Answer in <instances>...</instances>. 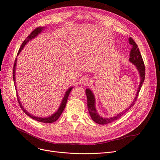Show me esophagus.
Instances as JSON below:
<instances>
[{"label": "esophagus", "mask_w": 160, "mask_h": 160, "mask_svg": "<svg viewBox=\"0 0 160 160\" xmlns=\"http://www.w3.org/2000/svg\"><path fill=\"white\" fill-rule=\"evenodd\" d=\"M89 81H89V79H88V78H85V79H83V80H82V83L86 85V84H88V83Z\"/></svg>", "instance_id": "esophagus-1"}]
</instances>
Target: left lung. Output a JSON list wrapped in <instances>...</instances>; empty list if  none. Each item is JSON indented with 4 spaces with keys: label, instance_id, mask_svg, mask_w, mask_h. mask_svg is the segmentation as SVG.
<instances>
[{
    "label": "left lung",
    "instance_id": "obj_1",
    "mask_svg": "<svg viewBox=\"0 0 160 160\" xmlns=\"http://www.w3.org/2000/svg\"><path fill=\"white\" fill-rule=\"evenodd\" d=\"M129 44H131V49L130 50V55H129L130 56L129 61L136 66L140 75V83L138 88V91L136 95V97L135 100H134L132 104L128 108H127L124 112L119 113L116 116H115L113 118L106 119V118H103L100 117L97 113V110L95 109V102H94L95 100H94V95L89 89H86V94L87 97V106H88V110L89 113L91 115L92 119L94 121V122L97 123L98 124L106 125V124L110 123L112 122V121L119 119L121 116H122L125 112L128 111V110H129L131 107H132L136 102V100H137V98H138V93L144 82V81L145 79V66H144L143 59L142 58L141 54H140L139 49L138 48V46L137 43L135 42V41H134L131 37L129 38Z\"/></svg>",
    "mask_w": 160,
    "mask_h": 160
}]
</instances>
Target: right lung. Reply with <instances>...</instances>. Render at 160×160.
I'll list each match as a JSON object with an SVG mask.
<instances>
[{
  "mask_svg": "<svg viewBox=\"0 0 160 160\" xmlns=\"http://www.w3.org/2000/svg\"><path fill=\"white\" fill-rule=\"evenodd\" d=\"M44 28H41V27H38L37 28H35L33 31L31 32V33L27 37L26 39H25L24 40V41L23 42V43L22 44V45L20 48V49H19L18 50V52L17 54V56L20 54V52H21V50L23 49V48L24 47V46L26 44V43L30 41L31 39H33V38L35 37L38 34H39L42 31V30H43ZM16 58L14 61V67H13V79H14V85H15V70H16ZM73 88V87H71L69 88L68 90L66 91V94L64 96V97H63V100L62 102L61 103V105L59 108V109L58 110V111H57L55 113H54L52 116H51L50 117H48V118H37V117H35L33 116H32V115L29 114V113H28L26 110H25L24 108H23L22 105L21 104L20 102V100H19L18 97V94H17V99H18V102L19 104H20V108H22V110L25 113V114H27L28 116H29L30 118H31L32 119H34L35 120L37 121H39V122H42V123H53L54 122V121H56L57 119H58L60 116H61L62 113L63 112V110H64V108L66 107V103H67V100H68V97H69V94L70 93V92H71L72 89Z\"/></svg>",
  "mask_w": 160,
  "mask_h": 160,
  "instance_id": "right-lung-1",
  "label": "right lung"
}]
</instances>
